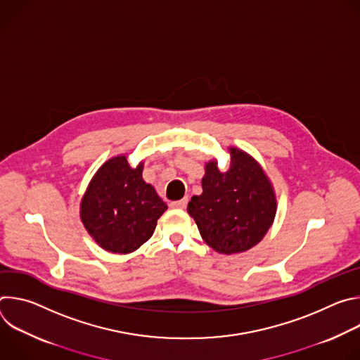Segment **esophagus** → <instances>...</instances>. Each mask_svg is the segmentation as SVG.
Here are the masks:
<instances>
[{"label":"esophagus","instance_id":"obj_1","mask_svg":"<svg viewBox=\"0 0 360 360\" xmlns=\"http://www.w3.org/2000/svg\"><path fill=\"white\" fill-rule=\"evenodd\" d=\"M186 203H188V198H184L181 200H175V202H171L169 207L172 210H185L186 208Z\"/></svg>","mask_w":360,"mask_h":360}]
</instances>
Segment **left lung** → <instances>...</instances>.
<instances>
[{
    "instance_id": "8db88e82",
    "label": "left lung",
    "mask_w": 360,
    "mask_h": 360,
    "mask_svg": "<svg viewBox=\"0 0 360 360\" xmlns=\"http://www.w3.org/2000/svg\"><path fill=\"white\" fill-rule=\"evenodd\" d=\"M231 167L205 165L202 193L191 198L188 214L202 239L219 253H239L259 243L276 214V196L261 165L246 152L229 148Z\"/></svg>"
}]
</instances>
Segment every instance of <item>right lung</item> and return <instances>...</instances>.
<instances>
[{
    "instance_id": "1",
    "label": "right lung",
    "mask_w": 360,
    "mask_h": 360,
    "mask_svg": "<svg viewBox=\"0 0 360 360\" xmlns=\"http://www.w3.org/2000/svg\"><path fill=\"white\" fill-rule=\"evenodd\" d=\"M143 164L131 168L127 157L108 160L91 179L81 200V221L108 252L129 253L155 231L167 203L142 179Z\"/></svg>"
}]
</instances>
